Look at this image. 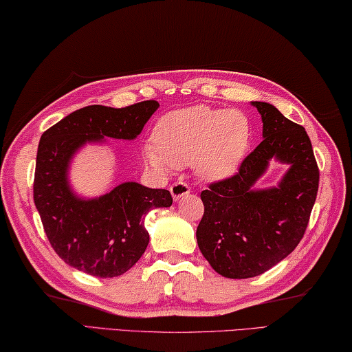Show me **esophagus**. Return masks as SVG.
<instances>
[{"label": "esophagus", "mask_w": 352, "mask_h": 352, "mask_svg": "<svg viewBox=\"0 0 352 352\" xmlns=\"http://www.w3.org/2000/svg\"><path fill=\"white\" fill-rule=\"evenodd\" d=\"M170 192H171L173 199L177 201V199H181L182 197H186V195L190 193V187L187 186L186 182H175L170 187Z\"/></svg>", "instance_id": "1"}]
</instances>
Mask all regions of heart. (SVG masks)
<instances>
[{"label":"heart","instance_id":"1","mask_svg":"<svg viewBox=\"0 0 352 352\" xmlns=\"http://www.w3.org/2000/svg\"><path fill=\"white\" fill-rule=\"evenodd\" d=\"M251 135L245 113L198 104L160 118L154 131L157 148H143V159L159 171L193 164L201 179L218 182L237 173Z\"/></svg>","mask_w":352,"mask_h":352}]
</instances>
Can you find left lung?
Returning a JSON list of instances; mask_svg holds the SVG:
<instances>
[{
    "instance_id": "1",
    "label": "left lung",
    "mask_w": 352,
    "mask_h": 352,
    "mask_svg": "<svg viewBox=\"0 0 352 352\" xmlns=\"http://www.w3.org/2000/svg\"><path fill=\"white\" fill-rule=\"evenodd\" d=\"M262 118V137L239 173L210 184L201 193L204 215L197 241L218 274L248 279L278 265L295 250L306 232L318 192L320 173L312 143L302 126L278 107L251 101ZM275 162L287 165L276 186L257 189L256 181Z\"/></svg>"
}]
</instances>
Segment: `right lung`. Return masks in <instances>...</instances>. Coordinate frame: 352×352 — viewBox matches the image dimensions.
Returning a JSON list of instances; mask_svg holds the SVG:
<instances>
[{"label":"right lung","mask_w":352,"mask_h":352,"mask_svg":"<svg viewBox=\"0 0 352 352\" xmlns=\"http://www.w3.org/2000/svg\"><path fill=\"white\" fill-rule=\"evenodd\" d=\"M157 101L123 109L87 106L51 126L40 137L34 203L51 246L63 262L96 278H117L131 270L149 243L145 215L170 207L168 190L128 181L101 197H84L72 186L74 157L87 145L109 146L107 138L135 140Z\"/></svg>","instance_id":"add662e5"}]
</instances>
